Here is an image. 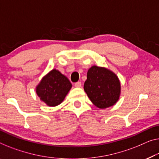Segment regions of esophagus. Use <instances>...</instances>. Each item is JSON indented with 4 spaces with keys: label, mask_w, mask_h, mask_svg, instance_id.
I'll list each match as a JSON object with an SVG mask.
<instances>
[{
    "label": "esophagus",
    "mask_w": 159,
    "mask_h": 159,
    "mask_svg": "<svg viewBox=\"0 0 159 159\" xmlns=\"http://www.w3.org/2000/svg\"><path fill=\"white\" fill-rule=\"evenodd\" d=\"M74 86H75V87H76V88H80V87H81V83L79 82V81L76 82Z\"/></svg>",
    "instance_id": "34e87169"
}]
</instances>
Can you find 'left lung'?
<instances>
[{
	"label": "left lung",
	"instance_id": "left-lung-1",
	"mask_svg": "<svg viewBox=\"0 0 159 159\" xmlns=\"http://www.w3.org/2000/svg\"><path fill=\"white\" fill-rule=\"evenodd\" d=\"M84 89L91 102L101 109L116 103L120 95V83L116 74L97 66L88 70Z\"/></svg>",
	"mask_w": 159,
	"mask_h": 159
}]
</instances>
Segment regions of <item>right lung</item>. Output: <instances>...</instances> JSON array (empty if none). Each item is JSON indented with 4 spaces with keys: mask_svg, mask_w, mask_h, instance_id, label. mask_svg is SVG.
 <instances>
[{
    "mask_svg": "<svg viewBox=\"0 0 159 159\" xmlns=\"http://www.w3.org/2000/svg\"><path fill=\"white\" fill-rule=\"evenodd\" d=\"M71 87V83L67 77L58 70L53 69L43 77L35 91L46 105L56 106L63 102Z\"/></svg>",
    "mask_w": 159,
    "mask_h": 159,
    "instance_id": "add662e5",
    "label": "right lung"
}]
</instances>
